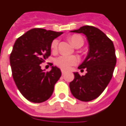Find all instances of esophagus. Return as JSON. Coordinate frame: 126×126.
Here are the masks:
<instances>
[{
  "instance_id": "esophagus-1",
  "label": "esophagus",
  "mask_w": 126,
  "mask_h": 126,
  "mask_svg": "<svg viewBox=\"0 0 126 126\" xmlns=\"http://www.w3.org/2000/svg\"><path fill=\"white\" fill-rule=\"evenodd\" d=\"M66 74V71L64 70H62V75H64V74Z\"/></svg>"
}]
</instances>
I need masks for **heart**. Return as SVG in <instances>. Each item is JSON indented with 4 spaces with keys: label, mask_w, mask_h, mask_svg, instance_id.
I'll return each mask as SVG.
<instances>
[{
    "label": "heart",
    "mask_w": 126,
    "mask_h": 126,
    "mask_svg": "<svg viewBox=\"0 0 126 126\" xmlns=\"http://www.w3.org/2000/svg\"><path fill=\"white\" fill-rule=\"evenodd\" d=\"M70 42L74 46L77 45H81L82 46L84 43V40L82 37L79 35H72L69 37ZM58 44V41L57 39H54L51 44V49L55 50L57 48ZM78 62V58L75 56H66L62 55L56 58L55 60V63L58 66L64 70H69L72 66H74Z\"/></svg>",
    "instance_id": "heart-1"
}]
</instances>
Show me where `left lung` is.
Wrapping results in <instances>:
<instances>
[{
	"instance_id": "obj_1",
	"label": "left lung",
	"mask_w": 126,
	"mask_h": 126,
	"mask_svg": "<svg viewBox=\"0 0 126 126\" xmlns=\"http://www.w3.org/2000/svg\"><path fill=\"white\" fill-rule=\"evenodd\" d=\"M70 32L87 37L89 51L78 67L81 70L86 68L87 72L84 76L74 72V79L70 82V89L77 99L90 101L103 92L111 79L116 64L114 46L103 32L94 27L85 25Z\"/></svg>"
}]
</instances>
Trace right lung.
Instances as JSON below:
<instances>
[{
  "mask_svg": "<svg viewBox=\"0 0 126 126\" xmlns=\"http://www.w3.org/2000/svg\"><path fill=\"white\" fill-rule=\"evenodd\" d=\"M62 33L35 28L15 42L10 56L12 74L20 93L29 101L42 103L52 96L62 73L54 66L49 72H45L40 64L50 56L53 40Z\"/></svg>",
  "mask_w": 126,
  "mask_h": 126,
  "instance_id": "obj_1",
  "label": "right lung"
}]
</instances>
